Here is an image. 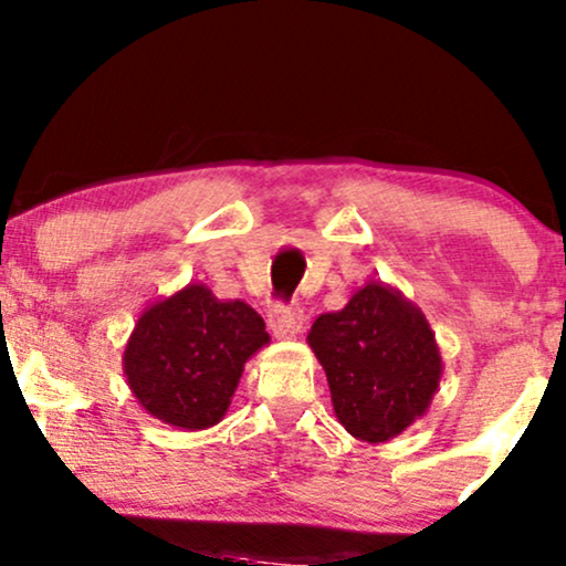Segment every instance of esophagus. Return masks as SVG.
I'll return each mask as SVG.
<instances>
[{
  "instance_id": "obj_1",
  "label": "esophagus",
  "mask_w": 566,
  "mask_h": 566,
  "mask_svg": "<svg viewBox=\"0 0 566 566\" xmlns=\"http://www.w3.org/2000/svg\"><path fill=\"white\" fill-rule=\"evenodd\" d=\"M303 322H306V314H303L301 306H273L269 314V327L276 338H293L303 331Z\"/></svg>"
}]
</instances>
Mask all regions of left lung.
Instances as JSON below:
<instances>
[{
	"mask_svg": "<svg viewBox=\"0 0 566 566\" xmlns=\"http://www.w3.org/2000/svg\"><path fill=\"white\" fill-rule=\"evenodd\" d=\"M306 340L352 438L387 443L430 411L443 357L427 316L400 290L368 282L340 312L316 316Z\"/></svg>",
	"mask_w": 566,
	"mask_h": 566,
	"instance_id": "left-lung-1",
	"label": "left lung"
}]
</instances>
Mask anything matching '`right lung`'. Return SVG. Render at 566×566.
Here are the masks:
<instances>
[{
  "instance_id": "obj_1",
  "label": "right lung",
  "mask_w": 566,
  "mask_h": 566,
  "mask_svg": "<svg viewBox=\"0 0 566 566\" xmlns=\"http://www.w3.org/2000/svg\"><path fill=\"white\" fill-rule=\"evenodd\" d=\"M271 344L263 316L244 301H220L190 282L150 303L123 349V374L136 402L177 430L222 421L244 363Z\"/></svg>"
}]
</instances>
